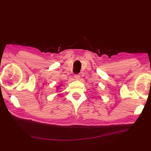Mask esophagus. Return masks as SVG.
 <instances>
[{
    "mask_svg": "<svg viewBox=\"0 0 151 151\" xmlns=\"http://www.w3.org/2000/svg\"><path fill=\"white\" fill-rule=\"evenodd\" d=\"M75 80H79L80 79V76L78 75H75Z\"/></svg>",
    "mask_w": 151,
    "mask_h": 151,
    "instance_id": "obj_1",
    "label": "esophagus"
}]
</instances>
